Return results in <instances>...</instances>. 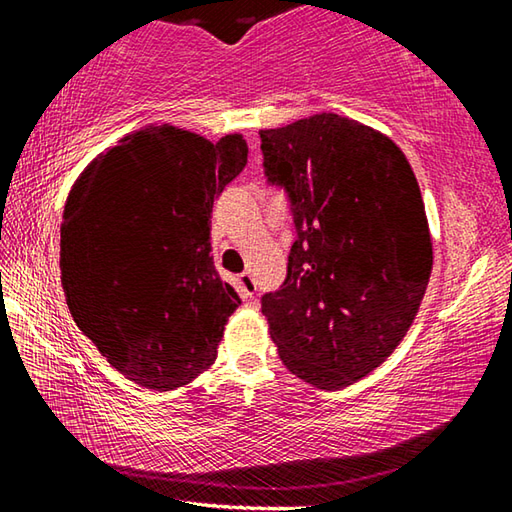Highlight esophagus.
Returning a JSON list of instances; mask_svg holds the SVG:
<instances>
[{"instance_id":"obj_1","label":"esophagus","mask_w":512,"mask_h":512,"mask_svg":"<svg viewBox=\"0 0 512 512\" xmlns=\"http://www.w3.org/2000/svg\"><path fill=\"white\" fill-rule=\"evenodd\" d=\"M239 289H241V293H244L246 298H255V293H257L255 277L250 275V273H241L239 275Z\"/></svg>"}]
</instances>
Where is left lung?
<instances>
[{
  "label": "left lung",
  "instance_id": "1",
  "mask_svg": "<svg viewBox=\"0 0 512 512\" xmlns=\"http://www.w3.org/2000/svg\"><path fill=\"white\" fill-rule=\"evenodd\" d=\"M264 178L296 225L287 277L262 296L277 354L325 391L366 377L400 345L433 253L404 153L359 121L323 112L259 131Z\"/></svg>",
  "mask_w": 512,
  "mask_h": 512
}]
</instances>
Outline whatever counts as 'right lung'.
Listing matches in <instances>:
<instances>
[{"instance_id":"1","label":"right lung","mask_w":512,"mask_h":512,"mask_svg":"<svg viewBox=\"0 0 512 512\" xmlns=\"http://www.w3.org/2000/svg\"><path fill=\"white\" fill-rule=\"evenodd\" d=\"M241 135L173 126L126 135L69 192L60 280L69 314L112 368L173 391L216 359L241 300L216 273L214 198L246 167Z\"/></svg>"}]
</instances>
